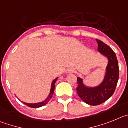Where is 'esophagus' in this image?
<instances>
[{
    "instance_id": "obj_1",
    "label": "esophagus",
    "mask_w": 128,
    "mask_h": 128,
    "mask_svg": "<svg viewBox=\"0 0 128 128\" xmlns=\"http://www.w3.org/2000/svg\"><path fill=\"white\" fill-rule=\"evenodd\" d=\"M74 70H73L72 68H70L68 69V72H70V73H71V72H74Z\"/></svg>"
}]
</instances>
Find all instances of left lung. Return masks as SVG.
<instances>
[{
	"mask_svg": "<svg viewBox=\"0 0 128 128\" xmlns=\"http://www.w3.org/2000/svg\"><path fill=\"white\" fill-rule=\"evenodd\" d=\"M98 42V50L108 59L106 68V74L100 86L88 87L83 83L82 78L77 77L78 87L76 92L84 102L90 105H98L104 103L113 95L118 80V64L115 52L103 41L96 39Z\"/></svg>",
	"mask_w": 128,
	"mask_h": 128,
	"instance_id": "left-lung-1",
	"label": "left lung"
}]
</instances>
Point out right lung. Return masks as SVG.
<instances>
[{
    "label": "right lung",
    "mask_w": 128,
    "mask_h": 128,
    "mask_svg": "<svg viewBox=\"0 0 128 128\" xmlns=\"http://www.w3.org/2000/svg\"><path fill=\"white\" fill-rule=\"evenodd\" d=\"M57 78H56L54 81L52 82V86H51V89H50V94L48 95V98L46 99L44 101H42V102H40V103H24L25 105L28 106L30 107V108H39V107L45 105L47 103H48V101H50L51 100L53 94H54V89H55V84H56V81H57Z\"/></svg>",
    "instance_id": "right-lung-1"
}]
</instances>
